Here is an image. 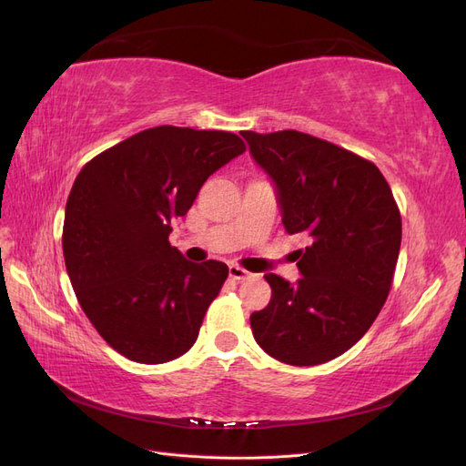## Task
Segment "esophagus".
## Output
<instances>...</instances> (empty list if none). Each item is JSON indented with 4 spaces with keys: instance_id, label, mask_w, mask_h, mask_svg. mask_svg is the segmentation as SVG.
Returning <instances> with one entry per match:
<instances>
[{
    "instance_id": "1",
    "label": "esophagus",
    "mask_w": 466,
    "mask_h": 466,
    "mask_svg": "<svg viewBox=\"0 0 466 466\" xmlns=\"http://www.w3.org/2000/svg\"><path fill=\"white\" fill-rule=\"evenodd\" d=\"M229 278H233V279H237V281H245V279L255 278V274L245 270V268H241V266L231 264V266H229Z\"/></svg>"
}]
</instances>
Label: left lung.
<instances>
[{
  "label": "left lung",
  "instance_id": "obj_1",
  "mask_svg": "<svg viewBox=\"0 0 466 466\" xmlns=\"http://www.w3.org/2000/svg\"><path fill=\"white\" fill-rule=\"evenodd\" d=\"M278 188L281 221L311 245L295 250L303 278L266 274L272 299L250 315L255 340L279 361L319 365L344 354L383 309L397 268L402 219L379 168L298 130L243 132Z\"/></svg>",
  "mask_w": 466,
  "mask_h": 466
}]
</instances>
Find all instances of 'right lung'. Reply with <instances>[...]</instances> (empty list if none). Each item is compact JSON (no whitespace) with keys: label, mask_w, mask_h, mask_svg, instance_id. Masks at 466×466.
<instances>
[{"label":"right lung","mask_w":466,"mask_h":466,"mask_svg":"<svg viewBox=\"0 0 466 466\" xmlns=\"http://www.w3.org/2000/svg\"><path fill=\"white\" fill-rule=\"evenodd\" d=\"M247 149L231 132L157 126L98 153L66 204L64 260L76 298L103 340L137 363H165L198 338L228 279L168 243L204 182Z\"/></svg>","instance_id":"right-lung-1"}]
</instances>
